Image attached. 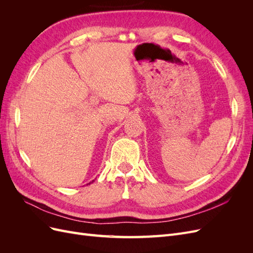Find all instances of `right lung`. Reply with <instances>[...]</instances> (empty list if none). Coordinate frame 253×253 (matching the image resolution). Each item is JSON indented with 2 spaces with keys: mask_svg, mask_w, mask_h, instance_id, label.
Segmentation results:
<instances>
[{
  "mask_svg": "<svg viewBox=\"0 0 253 253\" xmlns=\"http://www.w3.org/2000/svg\"><path fill=\"white\" fill-rule=\"evenodd\" d=\"M93 181H94V180H93ZM93 181H91V182H93ZM89 183H90V182H89Z\"/></svg>",
  "mask_w": 253,
  "mask_h": 253,
  "instance_id": "obj_1",
  "label": "right lung"
}]
</instances>
